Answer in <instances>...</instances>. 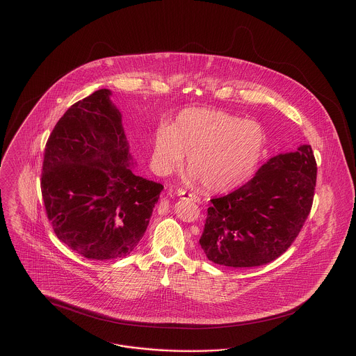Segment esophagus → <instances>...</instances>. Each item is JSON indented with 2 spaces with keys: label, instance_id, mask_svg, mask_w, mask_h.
I'll list each match as a JSON object with an SVG mask.
<instances>
[{
  "label": "esophagus",
  "instance_id": "1",
  "mask_svg": "<svg viewBox=\"0 0 356 356\" xmlns=\"http://www.w3.org/2000/svg\"><path fill=\"white\" fill-rule=\"evenodd\" d=\"M176 195L177 196H184V197H188L189 200H192V202H197V196L196 195H193V193H188L184 189H177L176 191Z\"/></svg>",
  "mask_w": 356,
  "mask_h": 356
}]
</instances>
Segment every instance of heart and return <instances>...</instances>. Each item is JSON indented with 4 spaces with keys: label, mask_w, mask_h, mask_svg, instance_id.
<instances>
[{
    "label": "heart",
    "mask_w": 356,
    "mask_h": 356,
    "mask_svg": "<svg viewBox=\"0 0 356 356\" xmlns=\"http://www.w3.org/2000/svg\"><path fill=\"white\" fill-rule=\"evenodd\" d=\"M267 135L251 120L209 109L188 108L153 135V167L160 175L179 170L186 154L191 181L227 192L244 184L257 168Z\"/></svg>",
    "instance_id": "1"
}]
</instances>
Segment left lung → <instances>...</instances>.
<instances>
[{"label":"left lung","instance_id":"obj_1","mask_svg":"<svg viewBox=\"0 0 356 356\" xmlns=\"http://www.w3.org/2000/svg\"><path fill=\"white\" fill-rule=\"evenodd\" d=\"M311 145L270 159L254 179L212 199L200 245L207 257L232 268L264 266L284 254L311 212L316 186Z\"/></svg>","mask_w":356,"mask_h":356}]
</instances>
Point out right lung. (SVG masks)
<instances>
[{
    "mask_svg": "<svg viewBox=\"0 0 356 356\" xmlns=\"http://www.w3.org/2000/svg\"><path fill=\"white\" fill-rule=\"evenodd\" d=\"M100 89L57 121L44 151L41 195L51 228L86 259L131 254L164 186L136 176L121 113Z\"/></svg>",
    "mask_w": 356,
    "mask_h": 356,
    "instance_id": "obj_1",
    "label": "right lung"
}]
</instances>
